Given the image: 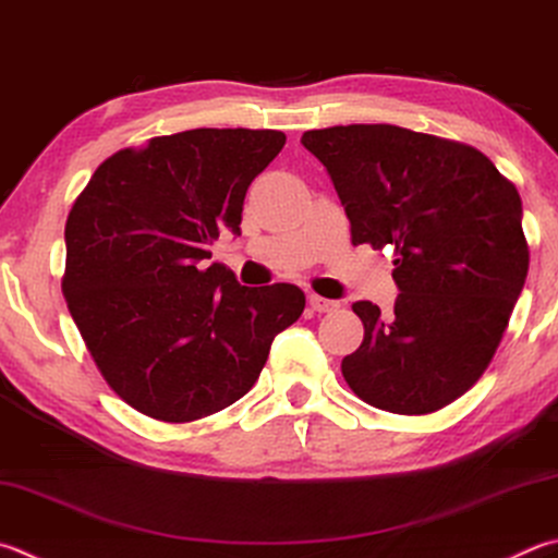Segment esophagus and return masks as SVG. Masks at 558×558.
Wrapping results in <instances>:
<instances>
[{"instance_id":"obj_1","label":"esophagus","mask_w":558,"mask_h":558,"mask_svg":"<svg viewBox=\"0 0 558 558\" xmlns=\"http://www.w3.org/2000/svg\"><path fill=\"white\" fill-rule=\"evenodd\" d=\"M307 300H310V307L314 312H333L339 307L337 300H327V298H319V295H310Z\"/></svg>"}]
</instances>
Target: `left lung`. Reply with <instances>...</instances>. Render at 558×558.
<instances>
[{
  "label": "left lung",
  "mask_w": 558,
  "mask_h": 558,
  "mask_svg": "<svg viewBox=\"0 0 558 558\" xmlns=\"http://www.w3.org/2000/svg\"><path fill=\"white\" fill-rule=\"evenodd\" d=\"M351 221L353 246H392L390 314L353 302L361 347L341 361L363 402L429 414L471 390L508 329L530 248L518 187L478 148L392 124L302 134Z\"/></svg>",
  "instance_id": "1"
}]
</instances>
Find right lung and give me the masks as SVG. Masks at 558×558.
<instances>
[{"mask_svg":"<svg viewBox=\"0 0 558 558\" xmlns=\"http://www.w3.org/2000/svg\"><path fill=\"white\" fill-rule=\"evenodd\" d=\"M286 146L270 129H192L109 156L65 225L63 295L99 373L160 422H192L253 388L272 339L305 310L290 282L246 288L205 268L241 234L246 190Z\"/></svg>","mask_w":558,"mask_h":558,"instance_id":"right-lung-1","label":"right lung"}]
</instances>
